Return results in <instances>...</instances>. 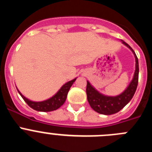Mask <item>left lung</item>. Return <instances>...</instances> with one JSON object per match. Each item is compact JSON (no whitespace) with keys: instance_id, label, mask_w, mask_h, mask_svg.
Returning a JSON list of instances; mask_svg holds the SVG:
<instances>
[{"instance_id":"obj_1","label":"left lung","mask_w":152,"mask_h":152,"mask_svg":"<svg viewBox=\"0 0 152 152\" xmlns=\"http://www.w3.org/2000/svg\"><path fill=\"white\" fill-rule=\"evenodd\" d=\"M123 44L132 52L135 58V71L133 78L126 90L122 94L115 96H106L96 91L89 81H87V97L91 108L98 113L103 115H112L120 111L133 97L136 91L139 80V60L133 49L128 44L123 41Z\"/></svg>"}]
</instances>
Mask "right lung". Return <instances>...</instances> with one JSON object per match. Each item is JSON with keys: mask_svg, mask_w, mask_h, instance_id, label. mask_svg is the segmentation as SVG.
I'll list each match as a JSON object with an SVG mask.
<instances>
[{"mask_svg": "<svg viewBox=\"0 0 152 152\" xmlns=\"http://www.w3.org/2000/svg\"><path fill=\"white\" fill-rule=\"evenodd\" d=\"M75 80H76V78L70 80V81L67 82L66 84H64L54 96L48 99V100H43V101H32V100L25 97L19 91L18 89H17V91H18L19 94H20V96H22L23 99L25 100V102L32 109H33V110L36 111H40V112H50V111L56 110L57 109H58L64 104V103L66 100L68 91H69L72 84L75 81Z\"/></svg>", "mask_w": 152, "mask_h": 152, "instance_id": "obj_1", "label": "right lung"}]
</instances>
